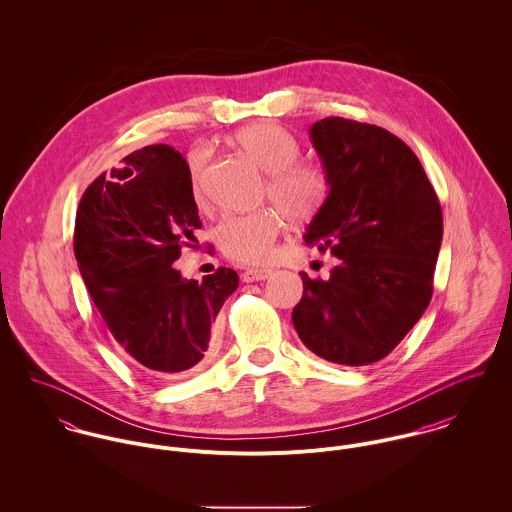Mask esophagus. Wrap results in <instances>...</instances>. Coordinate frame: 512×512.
<instances>
[{"mask_svg": "<svg viewBox=\"0 0 512 512\" xmlns=\"http://www.w3.org/2000/svg\"><path fill=\"white\" fill-rule=\"evenodd\" d=\"M270 276H272V270L268 268H248L242 272L244 282H260V280H268Z\"/></svg>", "mask_w": 512, "mask_h": 512, "instance_id": "esophagus-1", "label": "esophagus"}]
</instances>
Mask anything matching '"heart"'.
Masks as SVG:
<instances>
[{
	"label": "heart",
	"mask_w": 512,
	"mask_h": 512,
	"mask_svg": "<svg viewBox=\"0 0 512 512\" xmlns=\"http://www.w3.org/2000/svg\"><path fill=\"white\" fill-rule=\"evenodd\" d=\"M234 146L268 173L266 195L292 219L311 217L327 199L329 183L321 167L299 163V142L276 122H254L232 136ZM207 161L203 149L189 153V177L195 199L203 197L201 175ZM282 232V217L272 211L232 213L222 217L215 230L220 250L242 264L270 260L274 242Z\"/></svg>",
	"instance_id": "1"
}]
</instances>
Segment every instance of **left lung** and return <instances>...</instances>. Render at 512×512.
Segmentation results:
<instances>
[{
	"label": "left lung",
	"mask_w": 512,
	"mask_h": 512,
	"mask_svg": "<svg viewBox=\"0 0 512 512\" xmlns=\"http://www.w3.org/2000/svg\"><path fill=\"white\" fill-rule=\"evenodd\" d=\"M329 193L303 234L337 258L329 280L299 272L292 321L303 345L337 365L384 359L424 315L443 219L416 153L384 128L323 118L309 130Z\"/></svg>",
	"instance_id": "obj_1"
}]
</instances>
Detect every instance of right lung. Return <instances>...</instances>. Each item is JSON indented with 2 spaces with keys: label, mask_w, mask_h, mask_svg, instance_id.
Returning <instances> with one entry per match:
<instances>
[{
  "label": "right lung",
  "mask_w": 512,
  "mask_h": 512,
  "mask_svg": "<svg viewBox=\"0 0 512 512\" xmlns=\"http://www.w3.org/2000/svg\"><path fill=\"white\" fill-rule=\"evenodd\" d=\"M201 228L189 165L171 146H147L102 173L74 222L80 276L108 331L134 363L173 378L213 355L211 327L238 274L185 280L173 262Z\"/></svg>",
  "instance_id": "right-lung-1"
}]
</instances>
